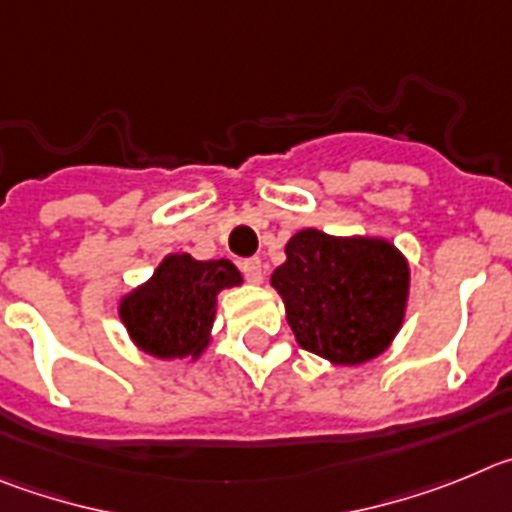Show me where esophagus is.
I'll list each match as a JSON object with an SVG mask.
<instances>
[{
    "mask_svg": "<svg viewBox=\"0 0 512 512\" xmlns=\"http://www.w3.org/2000/svg\"><path fill=\"white\" fill-rule=\"evenodd\" d=\"M239 270H242V275H245L250 283H260V280H262L260 257H247V260H242V262H239Z\"/></svg>",
    "mask_w": 512,
    "mask_h": 512,
    "instance_id": "34e87169",
    "label": "esophagus"
}]
</instances>
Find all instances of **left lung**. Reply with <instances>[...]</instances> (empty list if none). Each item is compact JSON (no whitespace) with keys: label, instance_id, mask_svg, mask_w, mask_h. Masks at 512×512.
Returning a JSON list of instances; mask_svg holds the SVG:
<instances>
[{"label":"left lung","instance_id":"left-lung-1","mask_svg":"<svg viewBox=\"0 0 512 512\" xmlns=\"http://www.w3.org/2000/svg\"><path fill=\"white\" fill-rule=\"evenodd\" d=\"M285 255L270 283L303 349L334 365H359L388 349L408 298V265L390 242L303 229Z\"/></svg>","mask_w":512,"mask_h":512}]
</instances>
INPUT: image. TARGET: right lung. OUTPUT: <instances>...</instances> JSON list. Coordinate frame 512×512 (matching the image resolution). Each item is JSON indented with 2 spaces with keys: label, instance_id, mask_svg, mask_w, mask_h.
<instances>
[{
  "label": "right lung",
  "instance_id": "right-lung-1",
  "mask_svg": "<svg viewBox=\"0 0 512 512\" xmlns=\"http://www.w3.org/2000/svg\"><path fill=\"white\" fill-rule=\"evenodd\" d=\"M242 283L229 260L199 262L191 255H170L122 301V321L137 347L155 357H199L209 344L216 293Z\"/></svg>",
  "mask_w": 512,
  "mask_h": 512
}]
</instances>
